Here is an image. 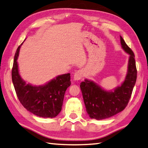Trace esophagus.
Masks as SVG:
<instances>
[{
	"instance_id": "obj_1",
	"label": "esophagus",
	"mask_w": 148,
	"mask_h": 148,
	"mask_svg": "<svg viewBox=\"0 0 148 148\" xmlns=\"http://www.w3.org/2000/svg\"><path fill=\"white\" fill-rule=\"evenodd\" d=\"M82 77H83V71L81 70H79L75 73L73 75V79L74 80H79L82 78Z\"/></svg>"
}]
</instances>
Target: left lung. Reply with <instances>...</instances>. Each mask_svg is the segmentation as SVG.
Instances as JSON below:
<instances>
[{"label":"left lung","instance_id":"obj_1","mask_svg":"<svg viewBox=\"0 0 148 148\" xmlns=\"http://www.w3.org/2000/svg\"><path fill=\"white\" fill-rule=\"evenodd\" d=\"M123 49L129 54L128 70L125 79L121 86L108 91L97 84L85 79L80 83L86 111L91 119H104L121 112L127 106L137 80V68L135 55L120 36Z\"/></svg>","mask_w":148,"mask_h":148}]
</instances>
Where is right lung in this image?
Wrapping results in <instances>:
<instances>
[{
  "mask_svg": "<svg viewBox=\"0 0 148 148\" xmlns=\"http://www.w3.org/2000/svg\"><path fill=\"white\" fill-rule=\"evenodd\" d=\"M21 45L15 53L12 68V81L17 97L23 106L35 115L55 117L61 112L65 92L71 85L70 73L59 75L43 86L27 84L20 77L17 62Z\"/></svg>",
  "mask_w": 148,
  "mask_h": 148,
  "instance_id": "obj_1",
  "label": "right lung"
}]
</instances>
